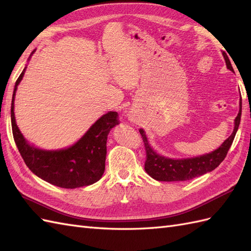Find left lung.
I'll use <instances>...</instances> for the list:
<instances>
[{
	"mask_svg": "<svg viewBox=\"0 0 251 251\" xmlns=\"http://www.w3.org/2000/svg\"><path fill=\"white\" fill-rule=\"evenodd\" d=\"M226 66L230 71H233L228 57L223 53ZM242 114V100L240 101V110L237 117L234 119V128L232 134L227 138L219 149L199 157L187 159H171L157 154L149 144L146 133L140 128L139 132L144 143L147 153V160L144 162V170L151 178L158 181H186L192 180L196 177L202 176L208 172L214 171L220 165L230 149L234 136L237 134L238 127L241 121Z\"/></svg>",
	"mask_w": 251,
	"mask_h": 251,
	"instance_id": "8db88e82",
	"label": "left lung"
}]
</instances>
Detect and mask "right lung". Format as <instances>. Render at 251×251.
Instances as JSON below:
<instances>
[{"mask_svg":"<svg viewBox=\"0 0 251 251\" xmlns=\"http://www.w3.org/2000/svg\"><path fill=\"white\" fill-rule=\"evenodd\" d=\"M25 70L26 68L17 79L13 90L11 126L14 141L26 165L37 177L63 188H76L95 183L104 172L108 135L111 128L119 124L118 114L108 112L68 149L44 151L30 146L19 130L13 111L14 96Z\"/></svg>","mask_w":251,"mask_h":251,"instance_id":"obj_1","label":"right lung"}]
</instances>
